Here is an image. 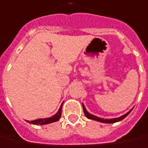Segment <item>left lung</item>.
<instances>
[{
    "mask_svg": "<svg viewBox=\"0 0 148 148\" xmlns=\"http://www.w3.org/2000/svg\"><path fill=\"white\" fill-rule=\"evenodd\" d=\"M82 107H83V111H84L85 115H86V117L90 119H93V120H96V121H99V122H101V123H116V122H119V121L123 120L124 118H126L128 114H130V112L132 111V109L130 111H128L127 113L123 114V116H121L119 118H116V119H101V118L97 117V116H95V115H93V114H90V113L87 112V110H86V108H85L84 105L82 104Z\"/></svg>",
    "mask_w": 148,
    "mask_h": 148,
    "instance_id": "obj_1",
    "label": "left lung"
}]
</instances>
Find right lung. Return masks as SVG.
<instances>
[{
  "mask_svg": "<svg viewBox=\"0 0 148 148\" xmlns=\"http://www.w3.org/2000/svg\"><path fill=\"white\" fill-rule=\"evenodd\" d=\"M62 104L61 105V107H60L59 110L58 111V113L55 115H53V116L50 118H46V119H37V120L29 121V123L36 125H44L48 124V123H53V122H56V121L59 119L61 115H62Z\"/></svg>",
  "mask_w": 148,
  "mask_h": 148,
  "instance_id": "obj_1",
  "label": "right lung"
}]
</instances>
